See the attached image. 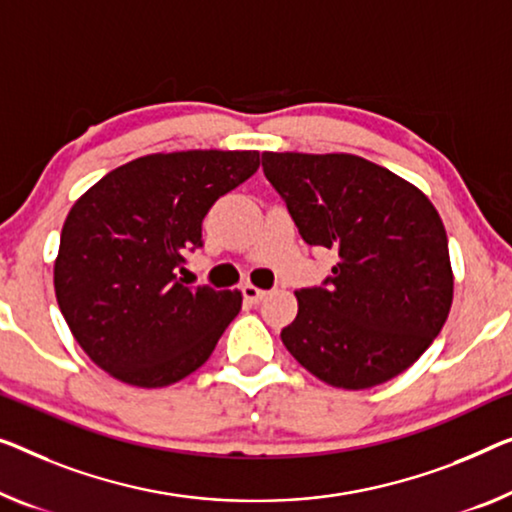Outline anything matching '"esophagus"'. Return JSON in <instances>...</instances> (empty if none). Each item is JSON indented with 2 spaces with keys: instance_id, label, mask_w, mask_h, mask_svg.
I'll return each instance as SVG.
<instances>
[{
  "instance_id": "obj_1",
  "label": "esophagus",
  "mask_w": 512,
  "mask_h": 512,
  "mask_svg": "<svg viewBox=\"0 0 512 512\" xmlns=\"http://www.w3.org/2000/svg\"><path fill=\"white\" fill-rule=\"evenodd\" d=\"M241 292H243V299L250 301V303H259V301H262L264 296H266L264 289H259V287H255V285H243Z\"/></svg>"
}]
</instances>
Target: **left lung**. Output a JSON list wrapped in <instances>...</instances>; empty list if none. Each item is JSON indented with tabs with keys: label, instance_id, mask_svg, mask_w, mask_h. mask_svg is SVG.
<instances>
[{
	"label": "left lung",
	"instance_id": "obj_1",
	"mask_svg": "<svg viewBox=\"0 0 512 512\" xmlns=\"http://www.w3.org/2000/svg\"><path fill=\"white\" fill-rule=\"evenodd\" d=\"M266 179L308 246L338 255L319 287L296 289L282 345L326 384L361 391L418 361L453 303L444 223L398 174L349 154H262Z\"/></svg>",
	"mask_w": 512,
	"mask_h": 512
}]
</instances>
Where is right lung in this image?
<instances>
[{
	"label": "right lung",
	"mask_w": 512,
	"mask_h": 512,
	"mask_svg": "<svg viewBox=\"0 0 512 512\" xmlns=\"http://www.w3.org/2000/svg\"><path fill=\"white\" fill-rule=\"evenodd\" d=\"M257 151H177L117 167L68 211L55 262L61 315L98 368L158 388L207 361L241 294L183 285L186 253L220 195L253 177Z\"/></svg>",
	"instance_id": "1"
}]
</instances>
